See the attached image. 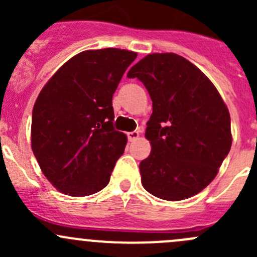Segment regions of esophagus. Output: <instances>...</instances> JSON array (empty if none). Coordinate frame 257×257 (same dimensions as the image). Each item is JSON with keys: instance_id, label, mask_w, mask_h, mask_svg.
Returning <instances> with one entry per match:
<instances>
[{"instance_id": "34e87169", "label": "esophagus", "mask_w": 257, "mask_h": 257, "mask_svg": "<svg viewBox=\"0 0 257 257\" xmlns=\"http://www.w3.org/2000/svg\"><path fill=\"white\" fill-rule=\"evenodd\" d=\"M126 137H128V141L129 142H133V141H136V139H138L139 132L138 131L129 132V133H126Z\"/></svg>"}]
</instances>
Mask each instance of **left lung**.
Masks as SVG:
<instances>
[{"instance_id":"obj_1","label":"left lung","mask_w":257,"mask_h":257,"mask_svg":"<svg viewBox=\"0 0 257 257\" xmlns=\"http://www.w3.org/2000/svg\"><path fill=\"white\" fill-rule=\"evenodd\" d=\"M126 77L141 80L153 102L145 129L152 152L139 164L144 189L169 201L200 193L232 142L229 110L215 85L175 53L148 54Z\"/></svg>"}]
</instances>
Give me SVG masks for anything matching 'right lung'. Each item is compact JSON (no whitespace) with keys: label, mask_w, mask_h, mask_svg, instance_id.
Masks as SVG:
<instances>
[{"label":"right lung","mask_w":257,"mask_h":257,"mask_svg":"<svg viewBox=\"0 0 257 257\" xmlns=\"http://www.w3.org/2000/svg\"><path fill=\"white\" fill-rule=\"evenodd\" d=\"M136 52L84 51L43 87L32 112V150L52 185L87 196L108 185L124 153L125 134L114 129L112 98Z\"/></svg>","instance_id":"add662e5"}]
</instances>
